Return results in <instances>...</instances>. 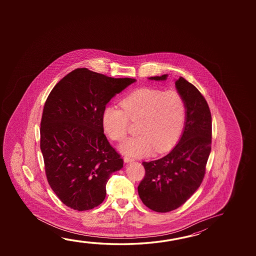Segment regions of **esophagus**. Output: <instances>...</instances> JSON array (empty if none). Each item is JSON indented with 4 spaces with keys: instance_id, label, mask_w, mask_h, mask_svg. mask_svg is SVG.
<instances>
[{
    "instance_id": "obj_1",
    "label": "esophagus",
    "mask_w": 256,
    "mask_h": 256,
    "mask_svg": "<svg viewBox=\"0 0 256 256\" xmlns=\"http://www.w3.org/2000/svg\"><path fill=\"white\" fill-rule=\"evenodd\" d=\"M123 160H124V162H125L126 164L130 162H132V160H133V159H131V158L128 157V156H124V157H123Z\"/></svg>"
}]
</instances>
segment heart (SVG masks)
<instances>
[{
	"instance_id": "obj_1",
	"label": "heart",
	"mask_w": 256,
	"mask_h": 256,
	"mask_svg": "<svg viewBox=\"0 0 256 256\" xmlns=\"http://www.w3.org/2000/svg\"><path fill=\"white\" fill-rule=\"evenodd\" d=\"M122 109L105 107L102 124L105 133L114 141H122L130 130V122H138V136L126 139L120 150L130 156H144L154 150L162 154L172 148L184 126L186 104L176 90L144 88L125 97Z\"/></svg>"
}]
</instances>
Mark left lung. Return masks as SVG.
<instances>
[{
    "label": "left lung",
    "instance_id": "1",
    "mask_svg": "<svg viewBox=\"0 0 256 256\" xmlns=\"http://www.w3.org/2000/svg\"><path fill=\"white\" fill-rule=\"evenodd\" d=\"M167 78L165 74L149 80ZM175 84L186 104L183 133L170 154L142 162L146 175L138 188L144 204L157 212L176 209L192 196L204 180L212 149V115L204 97L182 76Z\"/></svg>",
    "mask_w": 256,
    "mask_h": 256
}]
</instances>
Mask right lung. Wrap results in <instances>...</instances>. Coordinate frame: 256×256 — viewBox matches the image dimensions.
Masks as SVG:
<instances>
[{
    "instance_id": "add662e5",
    "label": "right lung",
    "mask_w": 256,
    "mask_h": 256,
    "mask_svg": "<svg viewBox=\"0 0 256 256\" xmlns=\"http://www.w3.org/2000/svg\"><path fill=\"white\" fill-rule=\"evenodd\" d=\"M134 82L81 68L65 76L47 97L40 148L48 183L68 207L100 206L110 174L123 167L104 133L102 115L110 99Z\"/></svg>"
}]
</instances>
